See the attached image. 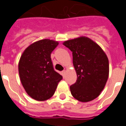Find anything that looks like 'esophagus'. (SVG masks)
Listing matches in <instances>:
<instances>
[{"label": "esophagus", "instance_id": "34e87169", "mask_svg": "<svg viewBox=\"0 0 126 126\" xmlns=\"http://www.w3.org/2000/svg\"><path fill=\"white\" fill-rule=\"evenodd\" d=\"M65 70H64V71H62V75H63V76H65Z\"/></svg>", "mask_w": 126, "mask_h": 126}]
</instances>
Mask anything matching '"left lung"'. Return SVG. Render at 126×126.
I'll return each mask as SVG.
<instances>
[{
    "label": "left lung",
    "instance_id": "left-lung-1",
    "mask_svg": "<svg viewBox=\"0 0 126 126\" xmlns=\"http://www.w3.org/2000/svg\"><path fill=\"white\" fill-rule=\"evenodd\" d=\"M72 52L73 64L76 71V82L70 86L72 96L86 103L97 98L109 78L107 56L100 47L88 37L69 40L63 43Z\"/></svg>",
    "mask_w": 126,
    "mask_h": 126
}]
</instances>
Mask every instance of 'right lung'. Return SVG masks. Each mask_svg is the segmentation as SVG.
Masks as SVG:
<instances>
[{"label":"right lung","instance_id":"1","mask_svg":"<svg viewBox=\"0 0 126 126\" xmlns=\"http://www.w3.org/2000/svg\"><path fill=\"white\" fill-rule=\"evenodd\" d=\"M59 42L44 39L30 44L21 55L18 69L21 84L27 94L38 101H44L55 94L63 79L55 71L50 54Z\"/></svg>","mask_w":126,"mask_h":126}]
</instances>
